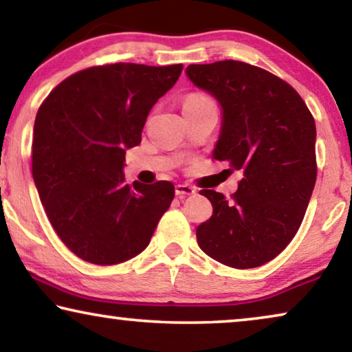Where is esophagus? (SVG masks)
I'll return each mask as SVG.
<instances>
[{
    "instance_id": "obj_1",
    "label": "esophagus",
    "mask_w": 352,
    "mask_h": 352,
    "mask_svg": "<svg viewBox=\"0 0 352 352\" xmlns=\"http://www.w3.org/2000/svg\"><path fill=\"white\" fill-rule=\"evenodd\" d=\"M176 195L177 197H187V195H194L195 194V189L192 186H187V184H177L176 186Z\"/></svg>"
}]
</instances>
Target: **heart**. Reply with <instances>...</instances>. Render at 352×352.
<instances>
[{"label": "heart", "mask_w": 352, "mask_h": 352, "mask_svg": "<svg viewBox=\"0 0 352 352\" xmlns=\"http://www.w3.org/2000/svg\"><path fill=\"white\" fill-rule=\"evenodd\" d=\"M206 99L205 96H201V94H190V96H187L186 98V100H184V105H190V104H200V102H206Z\"/></svg>", "instance_id": "b5f03b06"}]
</instances>
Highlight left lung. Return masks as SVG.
<instances>
[{
    "instance_id": "8db88e82",
    "label": "left lung",
    "mask_w": 352,
    "mask_h": 352,
    "mask_svg": "<svg viewBox=\"0 0 352 352\" xmlns=\"http://www.w3.org/2000/svg\"><path fill=\"white\" fill-rule=\"evenodd\" d=\"M186 75L223 110L213 158L243 171L230 199L201 195L213 214L197 228L199 247L235 269H252L283 252L300 229L314 190L316 123L290 85L239 60L192 64Z\"/></svg>"
}]
</instances>
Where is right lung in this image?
Returning <instances> with one entry per match:
<instances>
[{
    "label": "right lung",
    "instance_id": "1",
    "mask_svg": "<svg viewBox=\"0 0 352 352\" xmlns=\"http://www.w3.org/2000/svg\"><path fill=\"white\" fill-rule=\"evenodd\" d=\"M182 65L110 64L51 91L33 126L32 173L47 219L70 252L112 266L146 250L175 199L170 181L124 182V155Z\"/></svg>",
    "mask_w": 352,
    "mask_h": 352
}]
</instances>
